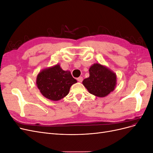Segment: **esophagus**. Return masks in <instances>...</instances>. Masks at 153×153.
Returning a JSON list of instances; mask_svg holds the SVG:
<instances>
[{
	"label": "esophagus",
	"instance_id": "obj_1",
	"mask_svg": "<svg viewBox=\"0 0 153 153\" xmlns=\"http://www.w3.org/2000/svg\"><path fill=\"white\" fill-rule=\"evenodd\" d=\"M77 80H78V82H82V80H83V78H82V76L78 77V78H77Z\"/></svg>",
	"mask_w": 153,
	"mask_h": 153
}]
</instances>
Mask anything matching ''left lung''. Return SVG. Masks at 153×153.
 I'll list each match as a JSON object with an SVG mask.
<instances>
[{
    "instance_id": "8db88e82",
    "label": "left lung",
    "mask_w": 153,
    "mask_h": 153,
    "mask_svg": "<svg viewBox=\"0 0 153 153\" xmlns=\"http://www.w3.org/2000/svg\"><path fill=\"white\" fill-rule=\"evenodd\" d=\"M89 77L82 84L89 93L103 98L108 95L115 88L117 76L114 71L100 63H94L89 68Z\"/></svg>"
}]
</instances>
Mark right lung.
I'll use <instances>...</instances> for the list:
<instances>
[{"instance_id": "add662e5", "label": "right lung", "mask_w": 153, "mask_h": 153, "mask_svg": "<svg viewBox=\"0 0 153 153\" xmlns=\"http://www.w3.org/2000/svg\"><path fill=\"white\" fill-rule=\"evenodd\" d=\"M76 82L70 71L63 70L59 64L41 70L36 78V85L41 93L52 101L64 98Z\"/></svg>"}]
</instances>
